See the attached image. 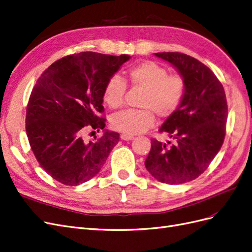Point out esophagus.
<instances>
[{"label":"esophagus","instance_id":"1","mask_svg":"<svg viewBox=\"0 0 252 252\" xmlns=\"http://www.w3.org/2000/svg\"><path fill=\"white\" fill-rule=\"evenodd\" d=\"M121 138H122V140H124V141H131V140H133L134 136H133V135H129V134L122 133V134H121Z\"/></svg>","mask_w":252,"mask_h":252}]
</instances>
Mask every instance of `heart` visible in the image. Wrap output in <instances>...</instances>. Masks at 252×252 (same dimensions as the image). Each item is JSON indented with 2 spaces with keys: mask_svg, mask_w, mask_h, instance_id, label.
<instances>
[{
  "mask_svg": "<svg viewBox=\"0 0 252 252\" xmlns=\"http://www.w3.org/2000/svg\"><path fill=\"white\" fill-rule=\"evenodd\" d=\"M127 80L132 88L144 90L138 106L141 109H127L110 120L112 128L125 134H137L154 125L155 115L169 119L182 105L187 94V83L179 75H170L168 68L158 63L143 62L131 66ZM127 90L126 82L119 76L107 80L103 91V100L111 109L123 106Z\"/></svg>",
  "mask_w": 252,
  "mask_h": 252,
  "instance_id": "1",
  "label": "heart"
}]
</instances>
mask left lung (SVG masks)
<instances>
[{"label": "left lung", "instance_id": "1", "mask_svg": "<svg viewBox=\"0 0 252 252\" xmlns=\"http://www.w3.org/2000/svg\"><path fill=\"white\" fill-rule=\"evenodd\" d=\"M155 56L177 68L187 83V94L176 114L159 128L172 141L151 138L145 166L162 184L180 185L200 176L221 149L228 114L226 96L211 68L196 58L178 52Z\"/></svg>", "mask_w": 252, "mask_h": 252}]
</instances>
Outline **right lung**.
<instances>
[{
	"instance_id": "1",
	"label": "right lung",
	"mask_w": 252,
	"mask_h": 252,
	"mask_svg": "<svg viewBox=\"0 0 252 252\" xmlns=\"http://www.w3.org/2000/svg\"><path fill=\"white\" fill-rule=\"evenodd\" d=\"M129 55L81 52L52 63L31 92L26 132L40 167L65 186H78L100 172L120 134L104 130L86 141L88 130L105 127L103 91Z\"/></svg>"
}]
</instances>
